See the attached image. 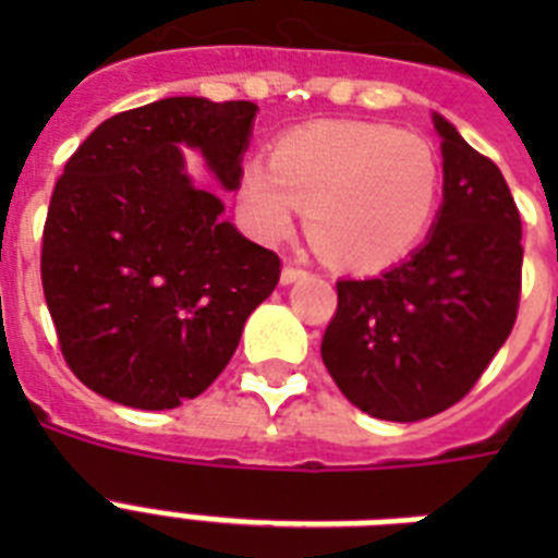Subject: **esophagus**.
<instances>
[{
  "instance_id": "34e87169",
  "label": "esophagus",
  "mask_w": 558,
  "mask_h": 558,
  "mask_svg": "<svg viewBox=\"0 0 558 558\" xmlns=\"http://www.w3.org/2000/svg\"><path fill=\"white\" fill-rule=\"evenodd\" d=\"M301 278H306V269L304 266H298V263H287V266H283V271H280V280H283L287 287Z\"/></svg>"
}]
</instances>
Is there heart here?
I'll list each match as a JSON object with an SVG mask.
<instances>
[{
    "label": "heart",
    "instance_id": "b5f03b06",
    "mask_svg": "<svg viewBox=\"0 0 558 558\" xmlns=\"http://www.w3.org/2000/svg\"><path fill=\"white\" fill-rule=\"evenodd\" d=\"M440 159L425 138L371 121H327L289 133L269 168L252 165L243 202L266 236H283L295 205L315 248L344 269L402 260L440 205Z\"/></svg>",
    "mask_w": 558,
    "mask_h": 558
}]
</instances>
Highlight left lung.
Returning a JSON list of instances; mask_svg holds the SVG:
<instances>
[{
  "mask_svg": "<svg viewBox=\"0 0 558 558\" xmlns=\"http://www.w3.org/2000/svg\"><path fill=\"white\" fill-rule=\"evenodd\" d=\"M442 205L408 260L339 280L322 359L365 414L416 423L466 397L510 339L521 298V217L493 159L434 112Z\"/></svg>",
  "mask_w": 558,
  "mask_h": 558,
  "instance_id": "obj_1",
  "label": "left lung"
}]
</instances>
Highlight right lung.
I'll list each match as a JSON object with an SVG mask.
<instances>
[{"instance_id":"add662e5","label":"right lung","mask_w":558,"mask_h":558,"mask_svg":"<svg viewBox=\"0 0 558 558\" xmlns=\"http://www.w3.org/2000/svg\"><path fill=\"white\" fill-rule=\"evenodd\" d=\"M257 104L161 98L107 118L65 161L43 228V292L65 365L100 397L165 411L199 397L271 295L280 257L222 219Z\"/></svg>"}]
</instances>
